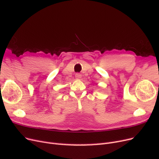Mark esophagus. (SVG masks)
<instances>
[{
    "label": "esophagus",
    "instance_id": "esophagus-1",
    "mask_svg": "<svg viewBox=\"0 0 159 159\" xmlns=\"http://www.w3.org/2000/svg\"><path fill=\"white\" fill-rule=\"evenodd\" d=\"M75 78L78 79V80H80V79L81 78V75L80 74H79V73L75 74Z\"/></svg>",
    "mask_w": 159,
    "mask_h": 159
}]
</instances>
